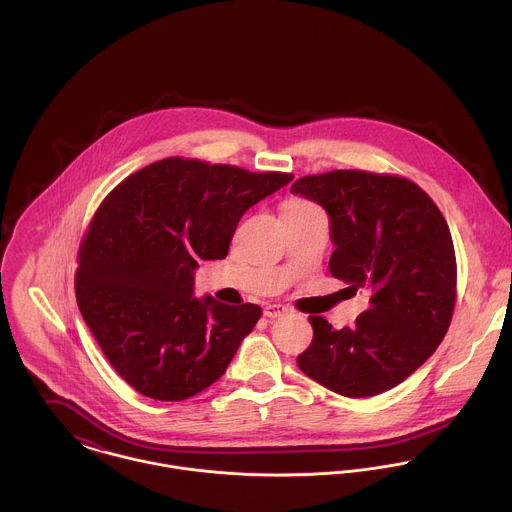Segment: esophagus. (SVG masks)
Instances as JSON below:
<instances>
[{"label":"esophagus","mask_w":512,"mask_h":512,"mask_svg":"<svg viewBox=\"0 0 512 512\" xmlns=\"http://www.w3.org/2000/svg\"><path fill=\"white\" fill-rule=\"evenodd\" d=\"M288 313V309L284 307V305H278V303H268L266 307H264V315L268 317V319H278V317H284Z\"/></svg>","instance_id":"1"}]
</instances>
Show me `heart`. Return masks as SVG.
<instances>
[{"instance_id": "1", "label": "heart", "mask_w": 512, "mask_h": 512, "mask_svg": "<svg viewBox=\"0 0 512 512\" xmlns=\"http://www.w3.org/2000/svg\"><path fill=\"white\" fill-rule=\"evenodd\" d=\"M286 209H317L315 205H311L309 201H303V199H293L290 201L288 205H286Z\"/></svg>"}]
</instances>
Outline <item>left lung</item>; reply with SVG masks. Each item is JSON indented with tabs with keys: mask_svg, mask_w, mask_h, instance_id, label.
Listing matches in <instances>:
<instances>
[{
	"mask_svg": "<svg viewBox=\"0 0 512 512\" xmlns=\"http://www.w3.org/2000/svg\"><path fill=\"white\" fill-rule=\"evenodd\" d=\"M290 191L329 217L331 276L370 293L353 327L309 317L313 341L297 366L349 398L394 388L434 355L451 321L457 268L447 222L416 183L394 175L339 169L301 177Z\"/></svg>",
	"mask_w": 512,
	"mask_h": 512,
	"instance_id": "left-lung-1",
	"label": "left lung"
}]
</instances>
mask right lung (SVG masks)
<instances>
[{
  "label": "right lung",
  "mask_w": 512,
  "mask_h": 512,
  "mask_svg": "<svg viewBox=\"0 0 512 512\" xmlns=\"http://www.w3.org/2000/svg\"><path fill=\"white\" fill-rule=\"evenodd\" d=\"M292 179L169 157L104 199L80 246L76 301L140 394L179 402L224 374L262 309L195 297L199 260L226 258L240 217Z\"/></svg>",
  "instance_id": "1"
}]
</instances>
